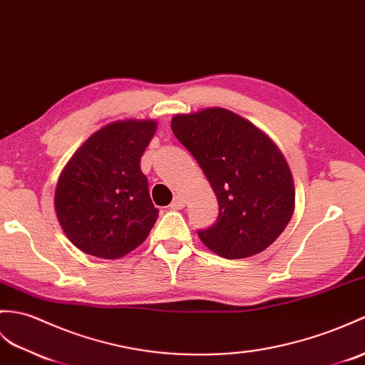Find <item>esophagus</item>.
<instances>
[{"label":"esophagus","instance_id":"1","mask_svg":"<svg viewBox=\"0 0 365 365\" xmlns=\"http://www.w3.org/2000/svg\"><path fill=\"white\" fill-rule=\"evenodd\" d=\"M169 207H171V210H182L185 207V199L182 196H175Z\"/></svg>","mask_w":365,"mask_h":365}]
</instances>
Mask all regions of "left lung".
<instances>
[{"label":"left lung","instance_id":"1","mask_svg":"<svg viewBox=\"0 0 365 365\" xmlns=\"http://www.w3.org/2000/svg\"><path fill=\"white\" fill-rule=\"evenodd\" d=\"M175 138L191 152L213 188L219 216L199 230L200 241L228 259L267 249L294 213V180L266 133L225 108L175 115Z\"/></svg>","mask_w":365,"mask_h":365}]
</instances>
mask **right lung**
Returning <instances> with one entry per match:
<instances>
[{
  "label": "right lung",
  "mask_w": 365,
  "mask_h": 365,
  "mask_svg": "<svg viewBox=\"0 0 365 365\" xmlns=\"http://www.w3.org/2000/svg\"><path fill=\"white\" fill-rule=\"evenodd\" d=\"M155 129L152 120L107 124L65 166L56 188V213L68 240L82 252L118 259L148 238L158 210L140 158Z\"/></svg>",
  "instance_id": "1"
}]
</instances>
